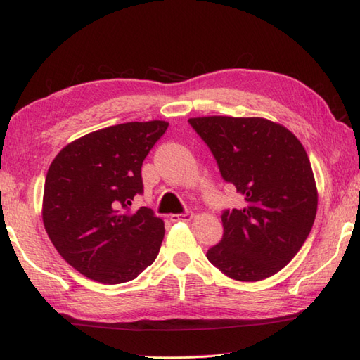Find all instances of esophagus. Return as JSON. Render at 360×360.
<instances>
[{
	"label": "esophagus",
	"mask_w": 360,
	"mask_h": 360,
	"mask_svg": "<svg viewBox=\"0 0 360 360\" xmlns=\"http://www.w3.org/2000/svg\"><path fill=\"white\" fill-rule=\"evenodd\" d=\"M193 218V212H186V213H174L170 215L172 223H178V221H190Z\"/></svg>",
	"instance_id": "obj_1"
}]
</instances>
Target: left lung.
I'll list each match as a JSON object with an SVG mask.
<instances>
[{
    "label": "left lung",
    "instance_id": "1",
    "mask_svg": "<svg viewBox=\"0 0 360 360\" xmlns=\"http://www.w3.org/2000/svg\"><path fill=\"white\" fill-rule=\"evenodd\" d=\"M188 124L246 201L223 212V240L209 249V262L238 281L272 277L297 255L316 219L307 151L288 128L263 117H192Z\"/></svg>",
    "mask_w": 360,
    "mask_h": 360
}]
</instances>
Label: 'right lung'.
Returning a JSON list of instances; mask_svg holds the SVG:
<instances>
[{
  "label": "right lung",
  "mask_w": 360,
  "mask_h": 360,
  "mask_svg": "<svg viewBox=\"0 0 360 360\" xmlns=\"http://www.w3.org/2000/svg\"><path fill=\"white\" fill-rule=\"evenodd\" d=\"M167 128L164 120H150L97 129L52 160L43 224L58 254L85 277L119 285L156 259L164 221L151 209L129 205L143 192V159Z\"/></svg>",
  "instance_id": "right-lung-1"
}]
</instances>
